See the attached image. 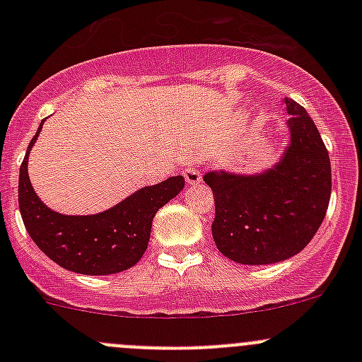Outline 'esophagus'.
I'll return each mask as SVG.
<instances>
[{
	"instance_id": "1",
	"label": "esophagus",
	"mask_w": 362,
	"mask_h": 362,
	"mask_svg": "<svg viewBox=\"0 0 362 362\" xmlns=\"http://www.w3.org/2000/svg\"><path fill=\"white\" fill-rule=\"evenodd\" d=\"M184 177H185V182L191 185H198L199 182H202V171H199L198 166H194V164H187V168H185L184 171Z\"/></svg>"
}]
</instances>
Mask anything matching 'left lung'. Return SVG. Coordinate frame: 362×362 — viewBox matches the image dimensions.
<instances>
[{
  "mask_svg": "<svg viewBox=\"0 0 362 362\" xmlns=\"http://www.w3.org/2000/svg\"><path fill=\"white\" fill-rule=\"evenodd\" d=\"M291 141L264 173L210 171L215 198L211 235L221 254L240 264H273L305 249L326 217L331 160L305 108L286 98Z\"/></svg>",
  "mask_w": 362,
  "mask_h": 362,
  "instance_id": "1",
  "label": "left lung"
}]
</instances>
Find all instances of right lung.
<instances>
[{"mask_svg":"<svg viewBox=\"0 0 362 362\" xmlns=\"http://www.w3.org/2000/svg\"><path fill=\"white\" fill-rule=\"evenodd\" d=\"M43 122L29 144L19 173V208L38 249L69 272L113 275L141 259L151 238L152 218L184 189L182 175L148 185L96 215H63L42 203L28 173V158Z\"/></svg>","mask_w":362,"mask_h":362,"instance_id":"right-lung-1","label":"right lung"}]
</instances>
